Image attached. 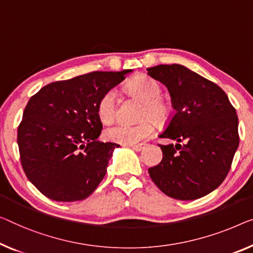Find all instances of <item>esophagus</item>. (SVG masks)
Wrapping results in <instances>:
<instances>
[{"label":"esophagus","instance_id":"obj_1","mask_svg":"<svg viewBox=\"0 0 253 253\" xmlns=\"http://www.w3.org/2000/svg\"><path fill=\"white\" fill-rule=\"evenodd\" d=\"M129 146L135 151H141L143 148H144L145 144H137V145H129Z\"/></svg>","mask_w":253,"mask_h":253}]
</instances>
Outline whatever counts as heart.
Listing matches in <instances>:
<instances>
[{
    "label": "heart",
    "instance_id": "1",
    "mask_svg": "<svg viewBox=\"0 0 253 253\" xmlns=\"http://www.w3.org/2000/svg\"><path fill=\"white\" fill-rule=\"evenodd\" d=\"M127 90L130 95L143 102L139 119H144L136 125L116 124L105 129V138L124 145H134L148 138L153 131L151 120L157 125H164L170 117V107L161 99L163 89L156 81L145 76L134 78L128 83ZM117 95L115 90H109L101 97L97 104V115L105 124L114 122L117 116Z\"/></svg>",
    "mask_w": 253,
    "mask_h": 253
}]
</instances>
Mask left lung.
I'll list each match as a JSON object with an SVG mask.
<instances>
[{"mask_svg":"<svg viewBox=\"0 0 253 253\" xmlns=\"http://www.w3.org/2000/svg\"><path fill=\"white\" fill-rule=\"evenodd\" d=\"M148 75L168 88L175 109L159 137L177 142L159 145L163 160L149 168L151 179L170 198L205 197L224 182L239 148L235 109L219 86L182 65L148 68Z\"/></svg>","mask_w":253,"mask_h":253,"instance_id":"obj_1","label":"left lung"}]
</instances>
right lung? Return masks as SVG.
I'll return each mask as SVG.
<instances>
[{
  "mask_svg": "<svg viewBox=\"0 0 253 253\" xmlns=\"http://www.w3.org/2000/svg\"><path fill=\"white\" fill-rule=\"evenodd\" d=\"M130 71H93L51 83L30 97L17 142L26 176L45 197L79 201L103 179L119 145L97 139L102 130L97 104Z\"/></svg>",
  "mask_w": 253,
  "mask_h": 253,
  "instance_id": "right-lung-1",
  "label": "right lung"
}]
</instances>
